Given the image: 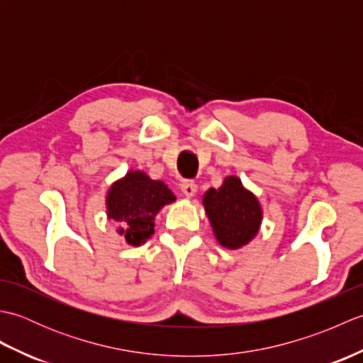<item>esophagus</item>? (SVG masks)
<instances>
[{
	"label": "esophagus",
	"mask_w": 363,
	"mask_h": 363,
	"mask_svg": "<svg viewBox=\"0 0 363 363\" xmlns=\"http://www.w3.org/2000/svg\"><path fill=\"white\" fill-rule=\"evenodd\" d=\"M196 190H198V186L195 182H190V181H186L181 184V191L184 194V196L187 198H194L196 195Z\"/></svg>",
	"instance_id": "34e87169"
}]
</instances>
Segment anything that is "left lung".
I'll return each mask as SVG.
<instances>
[{
	"label": "left lung",
	"mask_w": 363,
	"mask_h": 363,
	"mask_svg": "<svg viewBox=\"0 0 363 363\" xmlns=\"http://www.w3.org/2000/svg\"><path fill=\"white\" fill-rule=\"evenodd\" d=\"M203 206L213 235L223 248L240 250L259 234L264 211L257 196L243 186L240 177L226 176L221 187L207 190Z\"/></svg>",
	"instance_id": "8db88e82"
}]
</instances>
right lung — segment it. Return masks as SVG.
<instances>
[{
	"label": "right lung",
	"instance_id": "1",
	"mask_svg": "<svg viewBox=\"0 0 363 363\" xmlns=\"http://www.w3.org/2000/svg\"><path fill=\"white\" fill-rule=\"evenodd\" d=\"M174 201L164 181L151 179L142 169H129L107 189V220L117 223L115 230L129 246H140L154 234L156 215Z\"/></svg>",
	"mask_w": 363,
	"mask_h": 363
}]
</instances>
